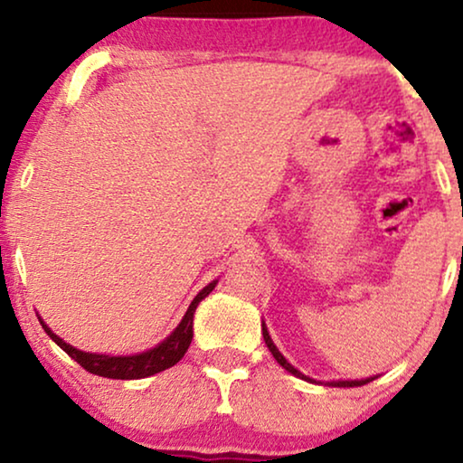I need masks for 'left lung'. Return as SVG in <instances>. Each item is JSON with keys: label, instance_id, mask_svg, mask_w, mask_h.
<instances>
[{"label": "left lung", "instance_id": "8db88e82", "mask_svg": "<svg viewBox=\"0 0 463 463\" xmlns=\"http://www.w3.org/2000/svg\"><path fill=\"white\" fill-rule=\"evenodd\" d=\"M261 331H263V339H265V345L269 347V352H271V356H274L278 363H280V366L282 369H287L288 373H293L295 377H301V379H306V382H312V379L309 377H306L303 375V373H299L295 369L293 364L288 363L287 358L282 356L280 352H278V347L274 345V341H271V337H269V333H268V326L265 325H261ZM369 382H373V377H369V379H356V382H331V385H337V388H356V385H364V383H369Z\"/></svg>", "mask_w": 463, "mask_h": 463}]
</instances>
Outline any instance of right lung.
<instances>
[{
  "instance_id": "1",
  "label": "right lung",
  "mask_w": 463,
  "mask_h": 463,
  "mask_svg": "<svg viewBox=\"0 0 463 463\" xmlns=\"http://www.w3.org/2000/svg\"><path fill=\"white\" fill-rule=\"evenodd\" d=\"M217 287V280H213L208 287L200 290L198 295L194 297V301L189 303L185 316L179 322V326L175 328L173 333L168 335L162 344H157L151 350L143 354H135V356H107V354H90L81 352L78 347L69 345L62 341L59 335H54L46 326V322L40 318V325L43 331L50 335V339L54 341L56 345L62 347L69 356H71L80 366H84L88 373L99 377H109V379H143L149 375H156V373L166 371L170 366H175L179 360L185 356L189 344L194 339V314L198 303L204 299L206 295H211V290Z\"/></svg>"
}]
</instances>
